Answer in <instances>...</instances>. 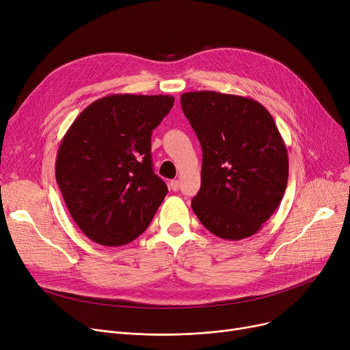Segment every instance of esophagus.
<instances>
[{"label":"esophagus","mask_w":350,"mask_h":350,"mask_svg":"<svg viewBox=\"0 0 350 350\" xmlns=\"http://www.w3.org/2000/svg\"><path fill=\"white\" fill-rule=\"evenodd\" d=\"M170 189H172L173 191H178V189H180V181H178V180H172V181H170Z\"/></svg>","instance_id":"1"}]
</instances>
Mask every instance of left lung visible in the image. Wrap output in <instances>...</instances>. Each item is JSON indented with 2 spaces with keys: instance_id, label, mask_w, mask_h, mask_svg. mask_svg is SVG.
I'll return each instance as SVG.
<instances>
[{
  "instance_id": "1",
  "label": "left lung",
  "mask_w": 350,
  "mask_h": 350,
  "mask_svg": "<svg viewBox=\"0 0 350 350\" xmlns=\"http://www.w3.org/2000/svg\"><path fill=\"white\" fill-rule=\"evenodd\" d=\"M181 107L203 149L191 207L210 232L230 241L258 232L284 197L288 152L271 113L251 98L197 90Z\"/></svg>"
}]
</instances>
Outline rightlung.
Wrapping results in <instances>:
<instances>
[{"label":"right lung","mask_w":350,"mask_h":350,"mask_svg":"<svg viewBox=\"0 0 350 350\" xmlns=\"http://www.w3.org/2000/svg\"><path fill=\"white\" fill-rule=\"evenodd\" d=\"M170 95L118 94L82 110L61 140L55 177L73 221L100 245L132 243L167 194L152 167V132Z\"/></svg>","instance_id":"right-lung-1"}]
</instances>
